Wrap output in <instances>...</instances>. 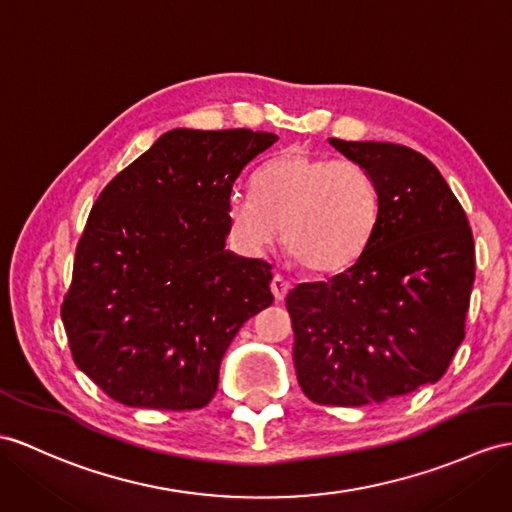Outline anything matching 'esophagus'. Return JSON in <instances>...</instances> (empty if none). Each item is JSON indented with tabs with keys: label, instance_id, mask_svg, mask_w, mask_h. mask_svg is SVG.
I'll return each instance as SVG.
<instances>
[{
	"label": "esophagus",
	"instance_id": "1",
	"mask_svg": "<svg viewBox=\"0 0 512 512\" xmlns=\"http://www.w3.org/2000/svg\"><path fill=\"white\" fill-rule=\"evenodd\" d=\"M289 289H291L289 280H284L282 276H273V280H271V293H273V297L278 299V302H282V299L286 297V293H289Z\"/></svg>",
	"mask_w": 512,
	"mask_h": 512
}]
</instances>
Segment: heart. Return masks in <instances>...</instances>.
<instances>
[{
	"label": "heart",
	"mask_w": 512,
	"mask_h": 512,
	"mask_svg": "<svg viewBox=\"0 0 512 512\" xmlns=\"http://www.w3.org/2000/svg\"><path fill=\"white\" fill-rule=\"evenodd\" d=\"M380 217V189L352 160L291 149L267 160L254 193L232 191L228 221L234 241L263 254L280 239L306 271L332 276L365 252Z\"/></svg>",
	"instance_id": "heart-1"
}]
</instances>
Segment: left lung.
<instances>
[{
  "label": "left lung",
  "instance_id": "8db88e82",
  "mask_svg": "<svg viewBox=\"0 0 512 512\" xmlns=\"http://www.w3.org/2000/svg\"><path fill=\"white\" fill-rule=\"evenodd\" d=\"M328 141L376 180L380 217L350 269L286 295L293 363L315 404H382L434 384L463 343L473 236L426 156L395 143Z\"/></svg>",
  "mask_w": 512,
  "mask_h": 512
}]
</instances>
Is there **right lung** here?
Returning <instances> with one entry per match:
<instances>
[{"mask_svg": "<svg viewBox=\"0 0 512 512\" xmlns=\"http://www.w3.org/2000/svg\"><path fill=\"white\" fill-rule=\"evenodd\" d=\"M271 132L176 128L97 197L62 323L73 360L119 404L206 406L243 323L271 306V265L226 249L228 199Z\"/></svg>", "mask_w": 512, "mask_h": 512, "instance_id": "right-lung-1", "label": "right lung"}]
</instances>
